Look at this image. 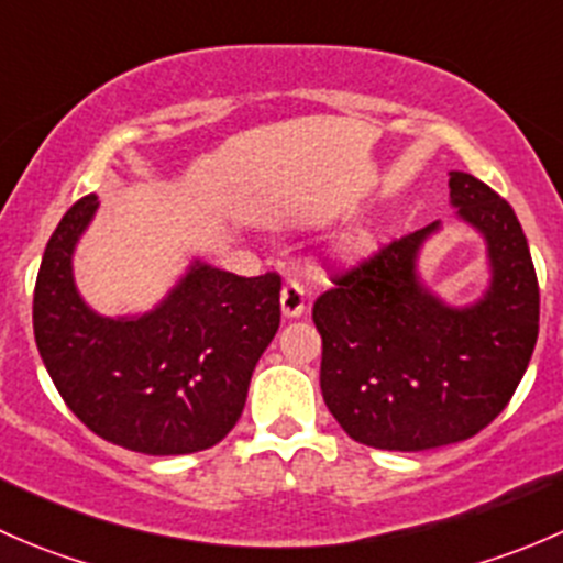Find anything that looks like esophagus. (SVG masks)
<instances>
[{
  "mask_svg": "<svg viewBox=\"0 0 563 563\" xmlns=\"http://www.w3.org/2000/svg\"><path fill=\"white\" fill-rule=\"evenodd\" d=\"M280 308L286 318H299L308 308V299H305V288L299 286L297 280H286L283 283L280 291Z\"/></svg>",
  "mask_w": 563,
  "mask_h": 563,
  "instance_id": "34e87169",
  "label": "esophagus"
}]
</instances>
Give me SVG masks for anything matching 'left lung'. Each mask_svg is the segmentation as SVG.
I'll use <instances>...</instances> for the list:
<instances>
[{
	"label": "left lung",
	"instance_id": "1",
	"mask_svg": "<svg viewBox=\"0 0 563 563\" xmlns=\"http://www.w3.org/2000/svg\"><path fill=\"white\" fill-rule=\"evenodd\" d=\"M457 214L487 240L493 286L452 310L417 280L413 261L435 225L391 240L313 305L321 391L340 428L376 450L422 452L479 433L507 408L539 334V283L512 207L476 176L452 172Z\"/></svg>",
	"mask_w": 563,
	"mask_h": 563
}]
</instances>
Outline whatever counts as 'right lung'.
<instances>
[{"instance_id":"obj_1","label":"right lung","mask_w":563,"mask_h":563,"mask_svg":"<svg viewBox=\"0 0 563 563\" xmlns=\"http://www.w3.org/2000/svg\"><path fill=\"white\" fill-rule=\"evenodd\" d=\"M98 209L78 198L45 245L32 323L51 382L100 439L144 455H190L242 417L250 376L280 327V275L240 277L196 264L144 318H100L70 275L76 240Z\"/></svg>"}]
</instances>
